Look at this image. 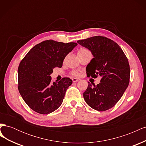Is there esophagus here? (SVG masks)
I'll return each mask as SVG.
<instances>
[{
	"label": "esophagus",
	"mask_w": 146,
	"mask_h": 146,
	"mask_svg": "<svg viewBox=\"0 0 146 146\" xmlns=\"http://www.w3.org/2000/svg\"><path fill=\"white\" fill-rule=\"evenodd\" d=\"M72 80L73 82H78V80H80V79L77 78H72Z\"/></svg>",
	"instance_id": "obj_1"
}]
</instances>
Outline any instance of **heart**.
<instances>
[{
	"label": "heart",
	"mask_w": 146,
	"mask_h": 146,
	"mask_svg": "<svg viewBox=\"0 0 146 146\" xmlns=\"http://www.w3.org/2000/svg\"><path fill=\"white\" fill-rule=\"evenodd\" d=\"M87 50H88L86 49V48H80V49L78 51V53L85 52V51H87ZM70 74H71L72 76H79V73H78V72L76 71V70H72V71L70 72Z\"/></svg>",
	"instance_id": "1"
}]
</instances>
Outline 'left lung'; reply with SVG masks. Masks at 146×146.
<instances>
[{
    "instance_id": "left-lung-1",
    "label": "left lung",
    "mask_w": 146,
    "mask_h": 146,
    "mask_svg": "<svg viewBox=\"0 0 146 146\" xmlns=\"http://www.w3.org/2000/svg\"><path fill=\"white\" fill-rule=\"evenodd\" d=\"M77 42L94 56L86 67L87 76L102 77L97 85L88 82L84 99L90 107L99 111L111 108L129 84L130 69L126 55L116 42L105 36H92Z\"/></svg>"
}]
</instances>
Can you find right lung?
<instances>
[{"mask_svg":"<svg viewBox=\"0 0 146 146\" xmlns=\"http://www.w3.org/2000/svg\"><path fill=\"white\" fill-rule=\"evenodd\" d=\"M77 45L46 40L35 46L21 60L18 70V90L29 107L35 112L47 114L63 102L72 80L64 77L52 82L53 69L61 68L66 56Z\"/></svg>","mask_w":146,"mask_h":146,"instance_id":"add662e5","label":"right lung"}]
</instances>
